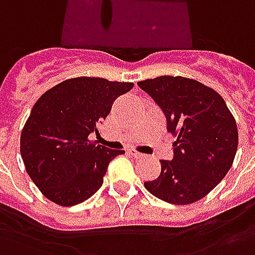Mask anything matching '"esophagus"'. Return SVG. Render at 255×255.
<instances>
[{"label": "esophagus", "mask_w": 255, "mask_h": 255, "mask_svg": "<svg viewBox=\"0 0 255 255\" xmlns=\"http://www.w3.org/2000/svg\"><path fill=\"white\" fill-rule=\"evenodd\" d=\"M128 153L133 156V157H135V159H140V157H144V156H145V155H142L141 152H137L135 149H128Z\"/></svg>", "instance_id": "obj_1"}]
</instances>
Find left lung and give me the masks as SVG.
<instances>
[{"instance_id":"obj_1","label":"left lung","mask_w":255,"mask_h":255,"mask_svg":"<svg viewBox=\"0 0 255 255\" xmlns=\"http://www.w3.org/2000/svg\"><path fill=\"white\" fill-rule=\"evenodd\" d=\"M164 113L167 130L176 135L172 160H160V175L144 186L168 204L201 200L231 168L238 128L215 89L181 76H160L137 83Z\"/></svg>"}]
</instances>
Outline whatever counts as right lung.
Segmentation results:
<instances>
[{
  "label": "right lung",
  "instance_id": "obj_1",
  "mask_svg": "<svg viewBox=\"0 0 255 255\" xmlns=\"http://www.w3.org/2000/svg\"><path fill=\"white\" fill-rule=\"evenodd\" d=\"M133 83L100 77L65 80L33 105L21 131L20 152L29 178L50 201L73 206L103 185L110 161L125 150L89 140L113 103Z\"/></svg>",
  "mask_w": 255,
  "mask_h": 255
}]
</instances>
